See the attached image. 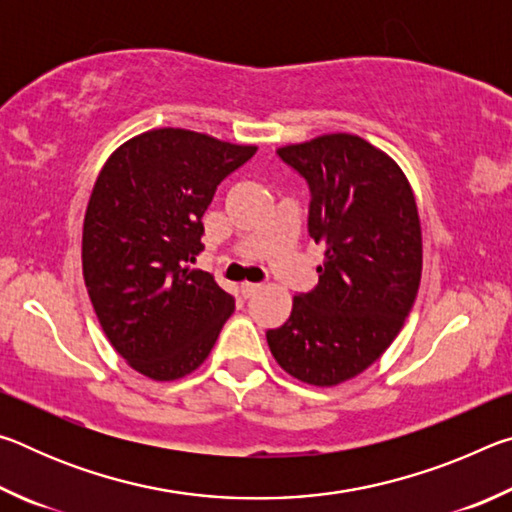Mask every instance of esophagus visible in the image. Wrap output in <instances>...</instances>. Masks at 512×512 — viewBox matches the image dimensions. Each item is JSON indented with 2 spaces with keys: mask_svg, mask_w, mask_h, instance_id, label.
Returning a JSON list of instances; mask_svg holds the SVG:
<instances>
[{
  "mask_svg": "<svg viewBox=\"0 0 512 512\" xmlns=\"http://www.w3.org/2000/svg\"><path fill=\"white\" fill-rule=\"evenodd\" d=\"M259 289H262V284H253V282H244V284H241V287H239L241 296H244V298H253Z\"/></svg>",
  "mask_w": 512,
  "mask_h": 512,
  "instance_id": "esophagus-1",
  "label": "esophagus"
}]
</instances>
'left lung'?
<instances>
[{
	"mask_svg": "<svg viewBox=\"0 0 512 512\" xmlns=\"http://www.w3.org/2000/svg\"><path fill=\"white\" fill-rule=\"evenodd\" d=\"M277 155L307 180L309 237L325 259L316 289L293 296L266 341L291 377L329 388L361 375L404 327L422 277L418 205L400 164L359 135H320Z\"/></svg>",
	"mask_w": 512,
	"mask_h": 512,
	"instance_id": "1",
	"label": "left lung"
}]
</instances>
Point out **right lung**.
Wrapping results in <instances>:
<instances>
[{"label":"right lung","mask_w":512,"mask_h":512,"mask_svg":"<svg viewBox=\"0 0 512 512\" xmlns=\"http://www.w3.org/2000/svg\"><path fill=\"white\" fill-rule=\"evenodd\" d=\"M257 146L185 128H153L110 155L83 221V280L112 348L153 381L194 372L235 300L192 268L203 214Z\"/></svg>","instance_id":"right-lung-1"}]
</instances>
